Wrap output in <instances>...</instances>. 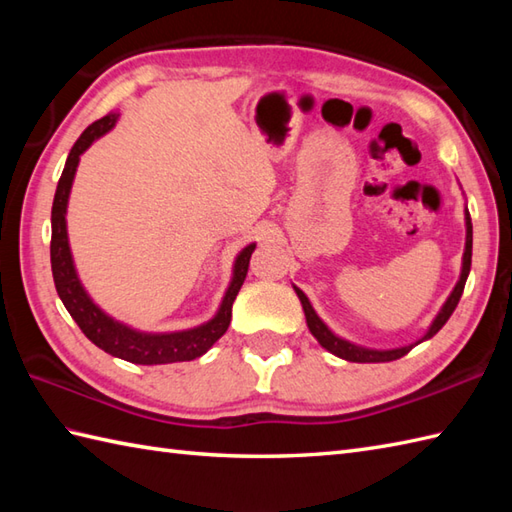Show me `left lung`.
<instances>
[{
    "label": "left lung",
    "instance_id": "8db88e82",
    "mask_svg": "<svg viewBox=\"0 0 512 512\" xmlns=\"http://www.w3.org/2000/svg\"><path fill=\"white\" fill-rule=\"evenodd\" d=\"M464 222H466V244H464V255H462V270H460V279L455 288L451 290L449 299L444 301V306L440 308V312L436 314V319L431 321L429 330L424 332L422 339H418L416 343H409V345H402V347H394V350H372V347H363V345H356L352 341H345L341 336H336L328 325L321 321V317L317 312H314L310 299L303 295V290H299L297 286H292L297 292V297L303 306V314H306V323H308V330L312 332L314 339L319 341L321 347H325L330 354L343 358V361H350V363H387V361H396V358L405 356L407 352H411L413 347L422 341H429L433 334H438L442 330V325L449 321V317L453 314V310L458 308V301L464 292V284H466V277L471 273V255H473V224H471V215L469 211H464Z\"/></svg>",
    "mask_w": 512,
    "mask_h": 512
}]
</instances>
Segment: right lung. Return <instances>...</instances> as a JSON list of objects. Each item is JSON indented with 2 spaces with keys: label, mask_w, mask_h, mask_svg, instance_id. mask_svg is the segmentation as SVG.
Segmentation results:
<instances>
[{
  "label": "right lung",
  "mask_w": 512,
  "mask_h": 512,
  "mask_svg": "<svg viewBox=\"0 0 512 512\" xmlns=\"http://www.w3.org/2000/svg\"><path fill=\"white\" fill-rule=\"evenodd\" d=\"M118 114H107L101 121L92 123L76 140L70 149V156L65 160L63 173L57 184V193H54L52 202V239H50V262H52V277L54 288H57L59 297L63 301L65 310L79 325L81 332L88 339L101 347L103 352L112 354L123 361L136 363V365H165V363H182L193 361L202 354H206L213 347V343L228 330L233 312V301L237 297L239 288H242L250 255L257 244H248L239 250L233 264V277L228 284L220 308L213 314V319L206 323L195 325L189 330L178 332H140L136 328H129L127 323L116 321L110 314L103 312L88 290L83 288L79 275H76L70 239H68V222H65V213H68V200L74 182L76 167L83 151H88L94 140L105 136L116 125Z\"/></svg>",
  "instance_id": "right-lung-1"
}]
</instances>
